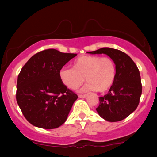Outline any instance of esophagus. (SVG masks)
Returning a JSON list of instances; mask_svg holds the SVG:
<instances>
[{"label":"esophagus","instance_id":"obj_1","mask_svg":"<svg viewBox=\"0 0 157 157\" xmlns=\"http://www.w3.org/2000/svg\"><path fill=\"white\" fill-rule=\"evenodd\" d=\"M87 96L86 94H79L78 95V97L81 98H84Z\"/></svg>","mask_w":157,"mask_h":157}]
</instances>
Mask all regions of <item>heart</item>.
<instances>
[{
  "label": "heart",
  "mask_w": 157,
  "mask_h": 157,
  "mask_svg": "<svg viewBox=\"0 0 157 157\" xmlns=\"http://www.w3.org/2000/svg\"><path fill=\"white\" fill-rule=\"evenodd\" d=\"M116 66L109 57L82 56L73 63V68H62L59 71L61 81L70 89H76L88 81L81 91L97 90L103 93L112 86L116 78Z\"/></svg>",
  "instance_id": "heart-1"
}]
</instances>
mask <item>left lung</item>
I'll return each mask as SVG.
<instances>
[{
	"instance_id": "obj_1",
	"label": "left lung",
	"mask_w": 157,
	"mask_h": 157,
	"mask_svg": "<svg viewBox=\"0 0 157 157\" xmlns=\"http://www.w3.org/2000/svg\"><path fill=\"white\" fill-rule=\"evenodd\" d=\"M91 54L104 53L116 65V78L108 94L99 97L96 111L108 121H121L136 110L139 104L142 86L139 71L133 60L125 53L111 48H101L87 52Z\"/></svg>"
}]
</instances>
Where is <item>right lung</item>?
<instances>
[{"label": "right lung", "mask_w": 157, "mask_h": 157, "mask_svg": "<svg viewBox=\"0 0 157 157\" xmlns=\"http://www.w3.org/2000/svg\"><path fill=\"white\" fill-rule=\"evenodd\" d=\"M76 55L46 49L33 55L23 66L17 81L16 101L32 125L52 129L67 119L78 96L63 84L59 71Z\"/></svg>", "instance_id": "obj_1"}]
</instances>
